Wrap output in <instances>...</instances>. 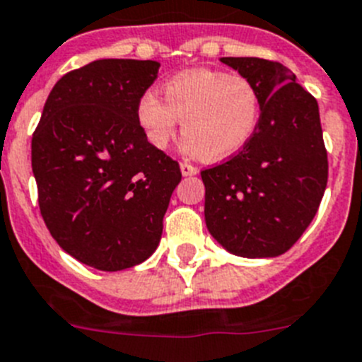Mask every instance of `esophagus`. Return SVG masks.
<instances>
[{
    "mask_svg": "<svg viewBox=\"0 0 362 362\" xmlns=\"http://www.w3.org/2000/svg\"><path fill=\"white\" fill-rule=\"evenodd\" d=\"M180 171H182V175H184V177H193V175L198 173V169L194 168V165L187 164V162H182Z\"/></svg>",
    "mask_w": 362,
    "mask_h": 362,
    "instance_id": "34e87169",
    "label": "esophagus"
}]
</instances>
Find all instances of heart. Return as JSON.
Instances as JSON below:
<instances>
[{"instance_id":"heart-1","label":"heart","mask_w":362,"mask_h":362,"mask_svg":"<svg viewBox=\"0 0 362 362\" xmlns=\"http://www.w3.org/2000/svg\"><path fill=\"white\" fill-rule=\"evenodd\" d=\"M164 99L148 92L136 104L146 141L165 149L182 120L184 149L205 162L242 151L262 122V93L250 79L211 68L177 74L164 84Z\"/></svg>"}]
</instances>
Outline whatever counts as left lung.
<instances>
[{"instance_id": "1", "label": "left lung", "mask_w": 362, "mask_h": 362, "mask_svg": "<svg viewBox=\"0 0 362 362\" xmlns=\"http://www.w3.org/2000/svg\"><path fill=\"white\" fill-rule=\"evenodd\" d=\"M262 93L252 141L220 165L202 171L205 226L227 252L276 258L314 220L328 180L317 100L286 66L259 57H221Z\"/></svg>"}]
</instances>
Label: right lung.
Listing matches in <instances>:
<instances>
[{
  "mask_svg": "<svg viewBox=\"0 0 362 362\" xmlns=\"http://www.w3.org/2000/svg\"><path fill=\"white\" fill-rule=\"evenodd\" d=\"M160 63L99 59L52 88L32 136L39 209L61 249L115 272L148 259L182 173L136 122Z\"/></svg>",
  "mask_w": 362,
  "mask_h": 362,
  "instance_id": "obj_1",
  "label": "right lung"
}]
</instances>
